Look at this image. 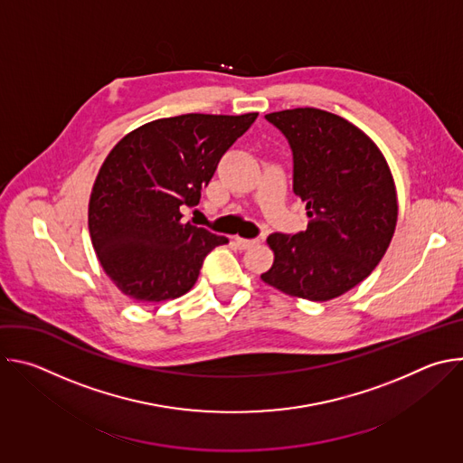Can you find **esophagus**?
<instances>
[{
    "label": "esophagus",
    "instance_id": "34e87169",
    "mask_svg": "<svg viewBox=\"0 0 463 463\" xmlns=\"http://www.w3.org/2000/svg\"><path fill=\"white\" fill-rule=\"evenodd\" d=\"M256 243H258V240H247V238L234 236V245H236L238 249H249V247H252V245H256Z\"/></svg>",
    "mask_w": 463,
    "mask_h": 463
}]
</instances>
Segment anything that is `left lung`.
Returning a JSON list of instances; mask_svg holds the SVG:
<instances>
[{
  "label": "left lung",
  "mask_w": 463,
  "mask_h": 463,
  "mask_svg": "<svg viewBox=\"0 0 463 463\" xmlns=\"http://www.w3.org/2000/svg\"><path fill=\"white\" fill-rule=\"evenodd\" d=\"M293 152V192L307 229L273 232V268L261 280L291 297L332 300L363 282L384 256L398 197L379 148L352 122L317 108L266 115Z\"/></svg>",
  "instance_id": "1"
}]
</instances>
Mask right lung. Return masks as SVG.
<instances>
[{"label":"right lung","instance_id":"1","mask_svg":"<svg viewBox=\"0 0 463 463\" xmlns=\"http://www.w3.org/2000/svg\"><path fill=\"white\" fill-rule=\"evenodd\" d=\"M258 113H186L131 131L106 157L90 200L100 266L129 298L161 302L192 289L203 260L229 240L181 223L200 203L223 154Z\"/></svg>","mask_w":463,"mask_h":463}]
</instances>
